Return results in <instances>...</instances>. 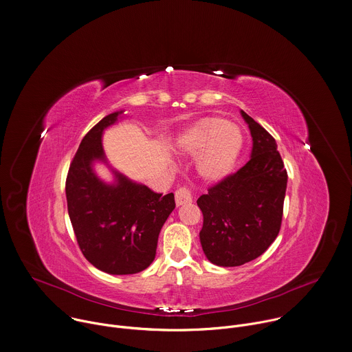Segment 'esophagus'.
Listing matches in <instances>:
<instances>
[{
    "mask_svg": "<svg viewBox=\"0 0 352 352\" xmlns=\"http://www.w3.org/2000/svg\"><path fill=\"white\" fill-rule=\"evenodd\" d=\"M192 201V193L188 186H179L175 190V203L177 206H182Z\"/></svg>",
    "mask_w": 352,
    "mask_h": 352,
    "instance_id": "esophagus-1",
    "label": "esophagus"
}]
</instances>
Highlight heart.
Here are the masks:
<instances>
[{
    "instance_id": "obj_1",
    "label": "heart",
    "mask_w": 352,
    "mask_h": 352,
    "mask_svg": "<svg viewBox=\"0 0 352 352\" xmlns=\"http://www.w3.org/2000/svg\"><path fill=\"white\" fill-rule=\"evenodd\" d=\"M242 146L241 129L221 117H204L185 129L175 141V148L185 155L201 153L197 171L208 181H219L232 173Z\"/></svg>"
}]
</instances>
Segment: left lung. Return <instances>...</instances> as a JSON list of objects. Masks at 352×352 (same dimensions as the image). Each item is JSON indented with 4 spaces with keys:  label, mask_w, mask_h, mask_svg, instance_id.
<instances>
[{
    "label": "left lung",
    "mask_w": 352,
    "mask_h": 352,
    "mask_svg": "<svg viewBox=\"0 0 352 352\" xmlns=\"http://www.w3.org/2000/svg\"><path fill=\"white\" fill-rule=\"evenodd\" d=\"M253 137L250 160L197 199L203 212L200 243L219 267H239L260 257L282 225L287 171L275 138L242 110Z\"/></svg>",
    "instance_id": "1"
}]
</instances>
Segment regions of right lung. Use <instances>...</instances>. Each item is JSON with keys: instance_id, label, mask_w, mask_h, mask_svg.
<instances>
[{"instance_id": "right-lung-1", "label": "right lung", "mask_w": 352, "mask_h": 352, "mask_svg": "<svg viewBox=\"0 0 352 352\" xmlns=\"http://www.w3.org/2000/svg\"><path fill=\"white\" fill-rule=\"evenodd\" d=\"M111 113L82 138L66 177L67 211L78 248L98 270L129 275L146 270L156 256L162 226L175 208L174 193L153 192L116 174L117 184H103L92 162L103 160L102 133L117 120Z\"/></svg>"}]
</instances>
